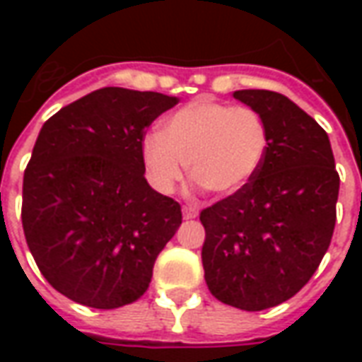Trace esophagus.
Returning a JSON list of instances; mask_svg holds the SVG:
<instances>
[{"label":"esophagus","instance_id":"1","mask_svg":"<svg viewBox=\"0 0 362 362\" xmlns=\"http://www.w3.org/2000/svg\"><path fill=\"white\" fill-rule=\"evenodd\" d=\"M182 215H184V219H196L197 209L196 207H192V205H184V207H182Z\"/></svg>","mask_w":362,"mask_h":362}]
</instances>
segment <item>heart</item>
<instances>
[{
    "mask_svg": "<svg viewBox=\"0 0 362 362\" xmlns=\"http://www.w3.org/2000/svg\"><path fill=\"white\" fill-rule=\"evenodd\" d=\"M267 145V126L256 110L196 98L166 116L158 134L143 137L141 158L160 194L176 188L186 163L192 180L213 196L227 197L254 178Z\"/></svg>",
    "mask_w": 362,
    "mask_h": 362,
    "instance_id": "1",
    "label": "heart"
}]
</instances>
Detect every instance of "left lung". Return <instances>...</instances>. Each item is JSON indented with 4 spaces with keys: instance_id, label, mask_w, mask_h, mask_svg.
<instances>
[{
    "instance_id": "8db88e82",
    "label": "left lung",
    "mask_w": 362,
    "mask_h": 362,
    "mask_svg": "<svg viewBox=\"0 0 362 362\" xmlns=\"http://www.w3.org/2000/svg\"><path fill=\"white\" fill-rule=\"evenodd\" d=\"M233 96L264 118L269 145L254 178L199 215L202 262L215 298L256 312L295 296L318 269L334 235L339 174L326 132L287 96Z\"/></svg>"
}]
</instances>
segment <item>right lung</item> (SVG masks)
<instances>
[{"mask_svg":"<svg viewBox=\"0 0 362 362\" xmlns=\"http://www.w3.org/2000/svg\"><path fill=\"white\" fill-rule=\"evenodd\" d=\"M176 96L104 87L56 112L23 178V230L46 281L112 310L147 291L155 259L182 225L180 204L145 180V129Z\"/></svg>","mask_w":362,"mask_h":362,"instance_id":"1","label":"right lung"}]
</instances>
